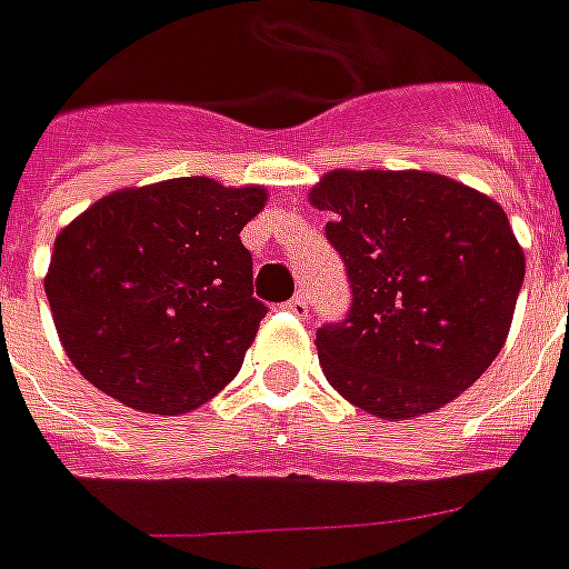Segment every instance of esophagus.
Instances as JSON below:
<instances>
[{"mask_svg":"<svg viewBox=\"0 0 569 569\" xmlns=\"http://www.w3.org/2000/svg\"><path fill=\"white\" fill-rule=\"evenodd\" d=\"M284 309H288L290 315H297V318H309V293H306V290H300L293 300L284 302Z\"/></svg>","mask_w":569,"mask_h":569,"instance_id":"34e87169","label":"esophagus"}]
</instances>
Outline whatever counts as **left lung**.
<instances>
[{"mask_svg": "<svg viewBox=\"0 0 569 569\" xmlns=\"http://www.w3.org/2000/svg\"><path fill=\"white\" fill-rule=\"evenodd\" d=\"M350 279L318 330L327 381L381 420L431 413L501 353L525 254L492 198L426 170H332L309 191Z\"/></svg>", "mask_w": 569, "mask_h": 569, "instance_id": "obj_1", "label": "left lung"}]
</instances>
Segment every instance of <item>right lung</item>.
Returning a JSON list of instances; mask_svg holds the SVG:
<instances>
[{
  "label": "right lung",
  "mask_w": 569,
  "mask_h": 569,
  "mask_svg": "<svg viewBox=\"0 0 569 569\" xmlns=\"http://www.w3.org/2000/svg\"><path fill=\"white\" fill-rule=\"evenodd\" d=\"M267 188H119L59 230L44 290L68 360L126 408L179 417L233 381L267 306L239 239Z\"/></svg>",
  "instance_id": "obj_1"
}]
</instances>
